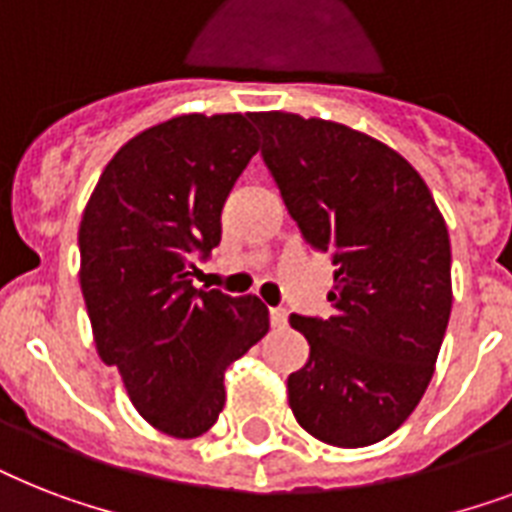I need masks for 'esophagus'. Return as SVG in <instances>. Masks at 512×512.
<instances>
[{"instance_id":"esophagus-1","label":"esophagus","mask_w":512,"mask_h":512,"mask_svg":"<svg viewBox=\"0 0 512 512\" xmlns=\"http://www.w3.org/2000/svg\"><path fill=\"white\" fill-rule=\"evenodd\" d=\"M287 308H271V327H276V329H284L287 327Z\"/></svg>"}]
</instances>
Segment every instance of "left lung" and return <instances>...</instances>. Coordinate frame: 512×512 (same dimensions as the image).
I'll list each match as a JSON object with an SVG mask.
<instances>
[{
  "label": "left lung",
  "instance_id": "8db88e82",
  "mask_svg": "<svg viewBox=\"0 0 512 512\" xmlns=\"http://www.w3.org/2000/svg\"><path fill=\"white\" fill-rule=\"evenodd\" d=\"M263 162L305 244L335 265L332 313L300 316L295 420L324 444L388 438L420 404L452 313L449 231L428 185L380 140L324 119L252 114Z\"/></svg>",
  "mask_w": 512,
  "mask_h": 512
}]
</instances>
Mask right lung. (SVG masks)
I'll return each instance as SVG.
<instances>
[{"mask_svg": "<svg viewBox=\"0 0 512 512\" xmlns=\"http://www.w3.org/2000/svg\"><path fill=\"white\" fill-rule=\"evenodd\" d=\"M257 148L249 116H177L119 148L84 209L79 281L95 345L140 417L167 436L215 425L225 366L268 332L260 297L193 287Z\"/></svg>", "mask_w": 512, "mask_h": 512, "instance_id": "add662e5", "label": "right lung"}]
</instances>
